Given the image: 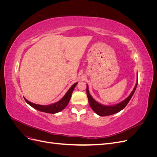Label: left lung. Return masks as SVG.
<instances>
[{"label":"left lung","instance_id":"obj_1","mask_svg":"<svg viewBox=\"0 0 157 157\" xmlns=\"http://www.w3.org/2000/svg\"><path fill=\"white\" fill-rule=\"evenodd\" d=\"M137 86V82L136 84V86H135L134 90H133V91L130 94V96H128L127 98H126L124 101H122L118 104H116V105H115L109 106V105H102V104H100L95 100V99L91 96L90 94L89 93L88 86L87 85L86 86V94H87L89 104H90V107H91V108L92 109V110L99 116L105 117V116L113 115V114H115L118 112L121 111L126 106L128 102L130 101V99L132 98L133 94H134V92L136 91Z\"/></svg>","mask_w":157,"mask_h":157}]
</instances>
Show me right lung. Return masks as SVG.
Listing matches in <instances>:
<instances>
[{"instance_id": "right-lung-1", "label": "right lung", "mask_w": 157, "mask_h": 157, "mask_svg": "<svg viewBox=\"0 0 157 157\" xmlns=\"http://www.w3.org/2000/svg\"><path fill=\"white\" fill-rule=\"evenodd\" d=\"M78 82H76L74 84H73L71 87L69 89L68 91L65 94V96L61 98V100L59 101L54 103L53 104H50V105H38V104H35L30 102L29 101H28L27 99H26L25 98V101L29 104V105H31L32 107L34 109H36L38 111H40L42 112H44L47 113H52V114H55L56 113L60 112L61 111H62L63 109L65 108V107L68 105V103L69 102V100L71 97V94L73 93V91L75 86H77V84Z\"/></svg>"}]
</instances>
